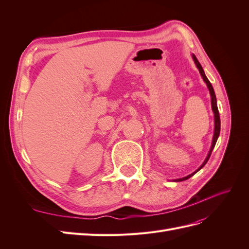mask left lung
<instances>
[{
    "instance_id": "left-lung-1",
    "label": "left lung",
    "mask_w": 249,
    "mask_h": 249,
    "mask_svg": "<svg viewBox=\"0 0 249 249\" xmlns=\"http://www.w3.org/2000/svg\"><path fill=\"white\" fill-rule=\"evenodd\" d=\"M192 58H193V60H194L195 64H196L197 69L199 70L200 76L202 77L203 81L206 82V84H207V86H208V88H209L210 94H211V103H212V110H213V112H214V122H215V127H214V136H213V141H212V146H211V148H210V152H209V154H208V156H207V158H206V160L203 161V163L201 164V166H200V167H199L197 170H195L193 173H191V175H189V176H187V177H185V178H178V179H175L176 182H182V180L188 179V178H191L192 176H194L195 173H196L198 170H200V169H201L203 166H205V165H206V164H207V162H208V160L210 159V156H211V154H212V150H213V148H214V146H215V144H216V142H217V139H218V137H219V134H220V117H219V112H218L217 102H216V95H215V92H214L213 86H212V84H211V83H210V81L208 80V78L206 77L205 71H203L202 67H201L200 63L198 62V60L196 59V57H195V55H192Z\"/></svg>"
}]
</instances>
